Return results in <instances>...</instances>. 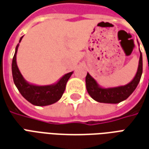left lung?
Here are the masks:
<instances>
[{
    "label": "left lung",
    "instance_id": "1",
    "mask_svg": "<svg viewBox=\"0 0 149 149\" xmlns=\"http://www.w3.org/2000/svg\"><path fill=\"white\" fill-rule=\"evenodd\" d=\"M139 44V43H138ZM143 71L142 54L140 51L138 68L134 78L130 82L125 86H119L115 87H102L89 73L86 76V86L88 94L96 102L102 103L117 104L125 101L130 97L135 91L141 80Z\"/></svg>",
    "mask_w": 149,
    "mask_h": 149
}]
</instances>
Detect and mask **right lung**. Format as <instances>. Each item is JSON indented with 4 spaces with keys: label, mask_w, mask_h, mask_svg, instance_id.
Returning <instances> with one entry per match:
<instances>
[{
    "label": "right lung",
    "mask_w": 149,
    "mask_h": 149,
    "mask_svg": "<svg viewBox=\"0 0 149 149\" xmlns=\"http://www.w3.org/2000/svg\"><path fill=\"white\" fill-rule=\"evenodd\" d=\"M23 37L24 36L19 39V43H20ZM19 45L18 43L16 47L15 54L13 58L12 73L13 82L19 93L28 102L34 106H49L58 102L62 97L67 81L73 74V71L64 74L57 82L51 85L39 86L30 83L24 79L17 67V54Z\"/></svg>",
    "instance_id": "obj_1"
}]
</instances>
